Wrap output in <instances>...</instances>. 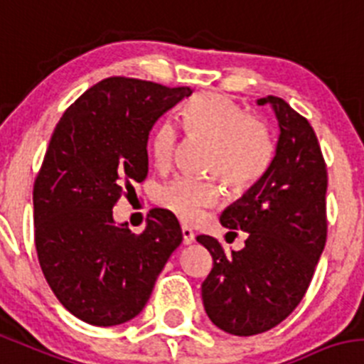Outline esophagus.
<instances>
[{
	"mask_svg": "<svg viewBox=\"0 0 364 364\" xmlns=\"http://www.w3.org/2000/svg\"><path fill=\"white\" fill-rule=\"evenodd\" d=\"M182 242H184V245H189V243L195 242V232L191 231L189 228H182Z\"/></svg>",
	"mask_w": 364,
	"mask_h": 364,
	"instance_id": "esophagus-1",
	"label": "esophagus"
}]
</instances>
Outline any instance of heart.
<instances>
[{"label":"heart","instance_id":"1","mask_svg":"<svg viewBox=\"0 0 364 364\" xmlns=\"http://www.w3.org/2000/svg\"><path fill=\"white\" fill-rule=\"evenodd\" d=\"M182 121L189 133L213 142L208 173L220 176L231 189L243 191L263 178L274 159V139L263 119L232 99L220 93H200L182 109ZM178 144V133L171 122H160L149 141V153L156 168L171 166ZM216 182L180 178L160 186L156 202L182 222H196L205 209L220 202Z\"/></svg>","mask_w":364,"mask_h":364}]
</instances>
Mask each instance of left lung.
<instances>
[{
    "label": "left lung",
    "instance_id": "8db88e82",
    "mask_svg": "<svg viewBox=\"0 0 364 364\" xmlns=\"http://www.w3.org/2000/svg\"><path fill=\"white\" fill-rule=\"evenodd\" d=\"M258 105H271L278 119L276 155L263 178L220 216L223 228L247 232L245 247L225 255L218 240L196 236L213 256L204 309L232 336L262 334L289 318L326 242L328 178L318 136L283 99L267 95Z\"/></svg>",
    "mask_w": 364,
    "mask_h": 364
}]
</instances>
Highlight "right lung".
Listing matches in <instances>:
<instances>
[{
  "label": "right lung",
  "mask_w": 364,
  "mask_h": 364,
  "mask_svg": "<svg viewBox=\"0 0 364 364\" xmlns=\"http://www.w3.org/2000/svg\"><path fill=\"white\" fill-rule=\"evenodd\" d=\"M193 93L132 77L86 90L53 129L34 182V238L55 298L95 326L129 321L144 309L160 271L182 242L168 209L149 211L141 235L117 225L113 208L148 175V136Z\"/></svg>",
  "instance_id": "add662e5"
}]
</instances>
